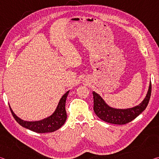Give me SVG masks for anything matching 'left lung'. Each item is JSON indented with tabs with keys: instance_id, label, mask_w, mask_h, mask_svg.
<instances>
[{
	"instance_id": "8db88e82",
	"label": "left lung",
	"mask_w": 159,
	"mask_h": 159,
	"mask_svg": "<svg viewBox=\"0 0 159 159\" xmlns=\"http://www.w3.org/2000/svg\"><path fill=\"white\" fill-rule=\"evenodd\" d=\"M151 93H152V84L150 83L147 95L140 104L133 108L120 109L112 108L107 105L100 95L95 92H93L94 111L100 119L105 122L116 125L126 124L138 117L146 109L149 102Z\"/></svg>"
}]
</instances>
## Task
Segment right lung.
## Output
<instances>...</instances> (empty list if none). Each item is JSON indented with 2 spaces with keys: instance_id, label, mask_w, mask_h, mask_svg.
Segmentation results:
<instances>
[{
  "instance_id": "right-lung-1",
  "label": "right lung",
  "mask_w": 159,
  "mask_h": 159,
  "mask_svg": "<svg viewBox=\"0 0 159 159\" xmlns=\"http://www.w3.org/2000/svg\"><path fill=\"white\" fill-rule=\"evenodd\" d=\"M69 92V90L67 91L61 97L57 108L52 115L44 118V119L38 120V121H26V120H24L15 115L11 107L9 105L10 109L16 121L22 127L38 133H52V132L60 128L64 124L66 120L67 116L65 109V104Z\"/></svg>"
}]
</instances>
